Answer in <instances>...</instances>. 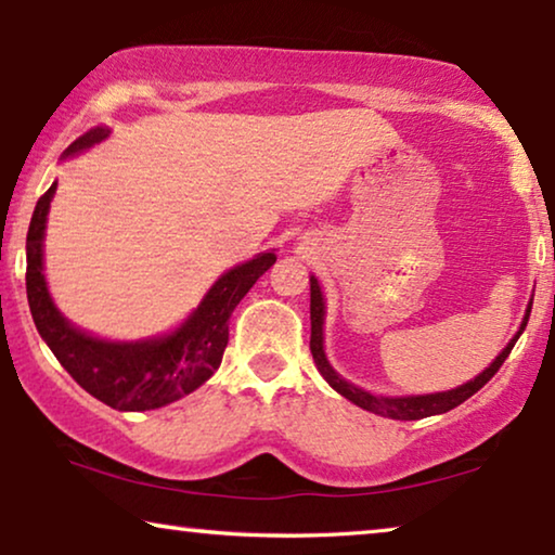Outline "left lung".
Masks as SVG:
<instances>
[{"mask_svg": "<svg viewBox=\"0 0 555 555\" xmlns=\"http://www.w3.org/2000/svg\"><path fill=\"white\" fill-rule=\"evenodd\" d=\"M530 309H533V301H530L528 309H526V320H522L518 335L509 339L505 350H502L498 358L492 360L490 367H485L482 373L477 375L475 380L464 383L460 388H452V390H444V393H428V396H401V398H386V396H373L367 393V390L352 386V383H347L343 375H339L335 367L330 365L327 354H324V299H322V289L320 284H317V279L312 276L309 279V317H312V337H309V350H312V358H314V365L317 371L322 373V378L330 383L332 388L337 390L339 396H345L347 401H352L354 405H360V409L371 411V413H378V416H386V418H398V421H416V418H426V416H437V413H447L456 409V405L467 401L477 393L479 388L485 386L487 380L492 378L494 373L500 371V365L505 363L509 350H513L515 343H518V337L522 335V330H526L528 324V317H530Z\"/></svg>", "mask_w": 555, "mask_h": 555, "instance_id": "8db88e82", "label": "left lung"}]
</instances>
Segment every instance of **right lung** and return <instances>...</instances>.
<instances>
[{
  "label": "right lung",
  "mask_w": 555,
  "mask_h": 555,
  "mask_svg": "<svg viewBox=\"0 0 555 555\" xmlns=\"http://www.w3.org/2000/svg\"><path fill=\"white\" fill-rule=\"evenodd\" d=\"M108 137V129H91L65 150V157L88 150ZM55 182L35 205L27 231V301L35 327L70 378L111 409L152 411L201 388L218 371L228 345V320L258 276L276 261V254H258L225 271L201 307L175 332L139 343H108L86 335L57 312L42 273V238Z\"/></svg>",
  "instance_id": "right-lung-1"
}]
</instances>
